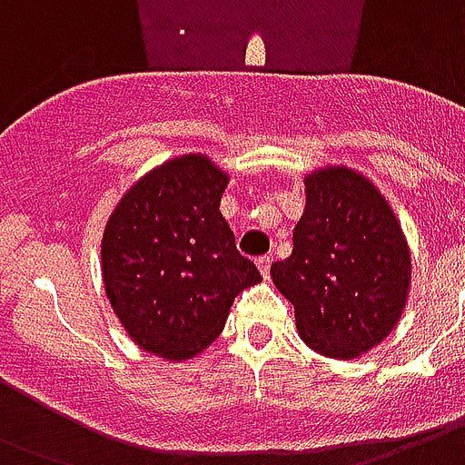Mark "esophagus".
<instances>
[{
  "label": "esophagus",
  "mask_w": 465,
  "mask_h": 465,
  "mask_svg": "<svg viewBox=\"0 0 465 465\" xmlns=\"http://www.w3.org/2000/svg\"><path fill=\"white\" fill-rule=\"evenodd\" d=\"M257 269L262 272V276H269V269H272V257H259L257 259Z\"/></svg>",
  "instance_id": "obj_1"
}]
</instances>
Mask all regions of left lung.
I'll return each mask as SVG.
<instances>
[{
  "mask_svg": "<svg viewBox=\"0 0 465 465\" xmlns=\"http://www.w3.org/2000/svg\"><path fill=\"white\" fill-rule=\"evenodd\" d=\"M410 269L401 223L371 179L349 167L305 176L293 254L272 266V279L308 347L332 359L379 347L401 322Z\"/></svg>",
  "mask_w": 465,
  "mask_h": 465,
  "instance_id": "left-lung-1",
  "label": "left lung"
}]
</instances>
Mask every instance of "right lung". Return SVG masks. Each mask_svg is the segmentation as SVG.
Here are the masks:
<instances>
[{
  "mask_svg": "<svg viewBox=\"0 0 465 465\" xmlns=\"http://www.w3.org/2000/svg\"><path fill=\"white\" fill-rule=\"evenodd\" d=\"M228 182L206 154H182L133 183L104 228L111 308L140 349L167 361L201 354L237 293L262 282L221 213Z\"/></svg>",
  "mask_w": 465,
  "mask_h": 465,
  "instance_id": "1",
  "label": "right lung"
}]
</instances>
